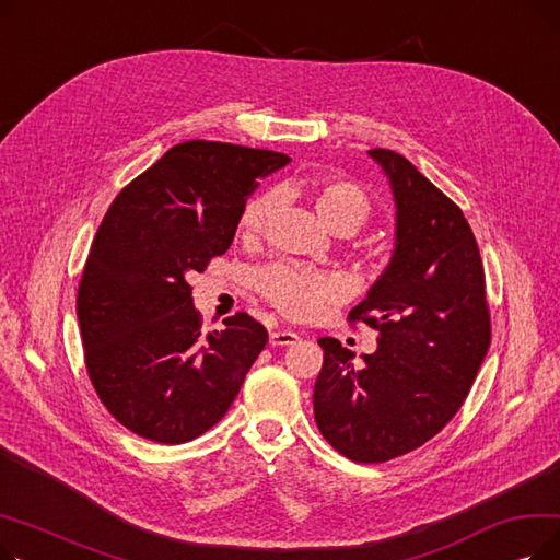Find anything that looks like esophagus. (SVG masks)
I'll return each mask as SVG.
<instances>
[{"instance_id":"34e87169","label":"esophagus","mask_w":560,"mask_h":560,"mask_svg":"<svg viewBox=\"0 0 560 560\" xmlns=\"http://www.w3.org/2000/svg\"><path fill=\"white\" fill-rule=\"evenodd\" d=\"M300 340L298 331H290V329H277L270 334V345L272 347H288V345H295Z\"/></svg>"}]
</instances>
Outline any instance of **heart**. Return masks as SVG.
Listing matches in <instances>:
<instances>
[{"label":"heart","instance_id":"heart-1","mask_svg":"<svg viewBox=\"0 0 560 560\" xmlns=\"http://www.w3.org/2000/svg\"><path fill=\"white\" fill-rule=\"evenodd\" d=\"M304 192L311 199L317 218L336 233L347 235L359 231L372 213V201L368 192L347 179L327 176V179L308 184ZM272 209V195H258L249 199L241 215V231L245 235L260 233ZM254 281L262 295L290 317H308L342 295L340 279L290 262L270 265V268L260 270Z\"/></svg>","mask_w":560,"mask_h":560}]
</instances>
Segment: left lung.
Masks as SVG:
<instances>
[{
    "label": "left lung",
    "instance_id": "obj_1",
    "mask_svg": "<svg viewBox=\"0 0 560 560\" xmlns=\"http://www.w3.org/2000/svg\"><path fill=\"white\" fill-rule=\"evenodd\" d=\"M395 201V249L351 322L376 329L363 363L319 338L315 422L357 463H384L424 445L458 413L490 347L483 262L463 211L418 167L370 150Z\"/></svg>",
    "mask_w": 560,
    "mask_h": 560
}]
</instances>
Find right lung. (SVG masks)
Masks as SVG:
<instances>
[{
  "label": "right lung",
  "mask_w": 560,
  "mask_h": 560,
  "mask_svg": "<svg viewBox=\"0 0 560 560\" xmlns=\"http://www.w3.org/2000/svg\"><path fill=\"white\" fill-rule=\"evenodd\" d=\"M290 159L231 142L174 144L122 188L77 295L85 368L108 413L163 445L218 424L268 342L247 313L201 334L188 277L233 243L258 179Z\"/></svg>",
  "instance_id": "right-lung-1"
}]
</instances>
